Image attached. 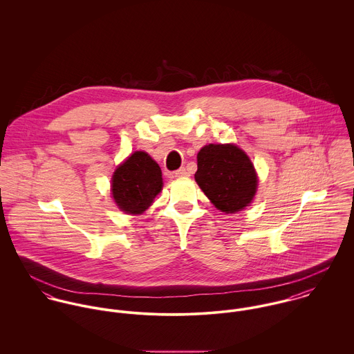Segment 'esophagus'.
Listing matches in <instances>:
<instances>
[{"label": "esophagus", "mask_w": 354, "mask_h": 354, "mask_svg": "<svg viewBox=\"0 0 354 354\" xmlns=\"http://www.w3.org/2000/svg\"><path fill=\"white\" fill-rule=\"evenodd\" d=\"M174 176H176L177 178H184V177L188 176V171L185 170V167H181V169H178V170L174 173Z\"/></svg>", "instance_id": "34e87169"}]
</instances>
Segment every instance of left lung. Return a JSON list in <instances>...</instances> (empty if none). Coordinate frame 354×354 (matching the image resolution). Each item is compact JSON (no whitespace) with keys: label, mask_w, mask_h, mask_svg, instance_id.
Segmentation results:
<instances>
[{"label":"left lung","mask_w":354,"mask_h":354,"mask_svg":"<svg viewBox=\"0 0 354 354\" xmlns=\"http://www.w3.org/2000/svg\"><path fill=\"white\" fill-rule=\"evenodd\" d=\"M195 180L204 195L225 214L244 209L257 189L250 156L234 145H208L198 153Z\"/></svg>","instance_id":"1"}]
</instances>
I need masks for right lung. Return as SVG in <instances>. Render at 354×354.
<instances>
[{"instance_id":"add662e5","label":"right lung","mask_w":354,"mask_h":354,"mask_svg":"<svg viewBox=\"0 0 354 354\" xmlns=\"http://www.w3.org/2000/svg\"><path fill=\"white\" fill-rule=\"evenodd\" d=\"M162 185L159 165L147 152L136 151L115 169L111 194L121 211L136 215L151 205Z\"/></svg>"}]
</instances>
